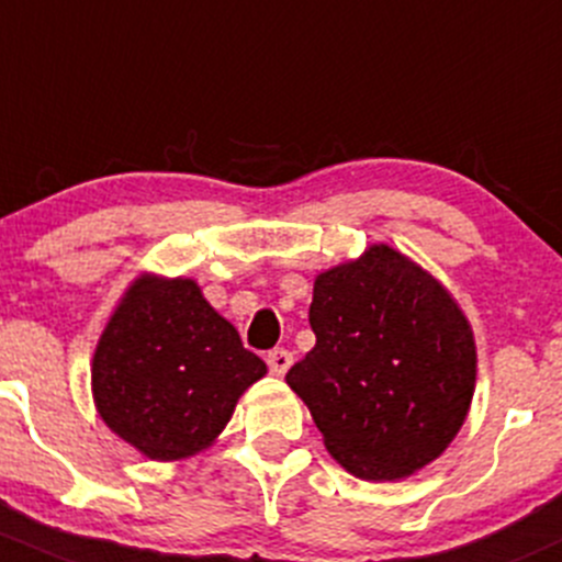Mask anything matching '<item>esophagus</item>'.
I'll use <instances>...</instances> for the list:
<instances>
[{
  "label": "esophagus",
  "mask_w": 562,
  "mask_h": 562,
  "mask_svg": "<svg viewBox=\"0 0 562 562\" xmlns=\"http://www.w3.org/2000/svg\"><path fill=\"white\" fill-rule=\"evenodd\" d=\"M266 363H269L271 374L282 376L293 366V356L288 350H282V347H277V350H271L269 356H266Z\"/></svg>",
  "instance_id": "34e87169"
}]
</instances>
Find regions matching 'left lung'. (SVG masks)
Returning a JSON list of instances; mask_svg holds the SVG:
<instances>
[{
    "label": "left lung",
    "mask_w": 562,
    "mask_h": 562,
    "mask_svg": "<svg viewBox=\"0 0 562 562\" xmlns=\"http://www.w3.org/2000/svg\"><path fill=\"white\" fill-rule=\"evenodd\" d=\"M317 341L285 382L330 458L366 482L434 463L463 428L476 387V341L452 293L395 247L315 277Z\"/></svg>",
    "instance_id": "obj_1"
}]
</instances>
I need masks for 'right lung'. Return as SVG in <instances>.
<instances>
[{"mask_svg": "<svg viewBox=\"0 0 562 562\" xmlns=\"http://www.w3.org/2000/svg\"><path fill=\"white\" fill-rule=\"evenodd\" d=\"M266 374L191 277L139 274L112 310L91 360L99 417L150 460L215 445L236 401Z\"/></svg>", "mask_w": 562, "mask_h": 562, "instance_id": "1", "label": "right lung"}]
</instances>
